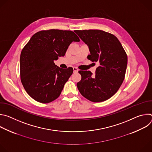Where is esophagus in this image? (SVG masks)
Segmentation results:
<instances>
[{
	"label": "esophagus",
	"instance_id": "1",
	"mask_svg": "<svg viewBox=\"0 0 152 152\" xmlns=\"http://www.w3.org/2000/svg\"><path fill=\"white\" fill-rule=\"evenodd\" d=\"M78 71H79V70H78L77 68L73 67V72H77Z\"/></svg>",
	"mask_w": 152,
	"mask_h": 152
}]
</instances>
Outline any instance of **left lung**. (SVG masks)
<instances>
[{"label": "left lung", "instance_id": "left-lung-1", "mask_svg": "<svg viewBox=\"0 0 152 152\" xmlns=\"http://www.w3.org/2000/svg\"><path fill=\"white\" fill-rule=\"evenodd\" d=\"M89 48L87 58L98 62L94 75L80 70L82 76L77 87L86 99L93 102L105 101L114 96L124 79L127 64V55L118 38L101 30L75 31Z\"/></svg>", "mask_w": 152, "mask_h": 152}]
</instances>
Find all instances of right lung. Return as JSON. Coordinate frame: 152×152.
<instances>
[{"label": "right lung", "mask_w": 152, "mask_h": 152, "mask_svg": "<svg viewBox=\"0 0 152 152\" xmlns=\"http://www.w3.org/2000/svg\"><path fill=\"white\" fill-rule=\"evenodd\" d=\"M80 41L71 31L50 29L35 33L21 50L20 58L21 81L35 100L48 103L56 99L73 72L62 69L54 61L64 56L73 41Z\"/></svg>", "instance_id": "add662e5"}]
</instances>
